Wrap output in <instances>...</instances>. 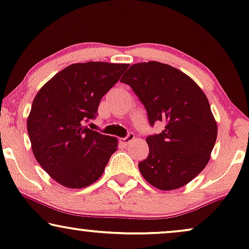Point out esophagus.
Here are the masks:
<instances>
[{
  "label": "esophagus",
  "mask_w": 249,
  "mask_h": 249,
  "mask_svg": "<svg viewBox=\"0 0 249 249\" xmlns=\"http://www.w3.org/2000/svg\"><path fill=\"white\" fill-rule=\"evenodd\" d=\"M134 139H135V135L132 134V132H130V134H128L124 138H120V142L124 145H128V144H130V142L134 141Z\"/></svg>",
  "instance_id": "esophagus-1"
}]
</instances>
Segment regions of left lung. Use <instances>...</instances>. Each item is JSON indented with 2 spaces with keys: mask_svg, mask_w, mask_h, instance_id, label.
Here are the masks:
<instances>
[{
  "mask_svg": "<svg viewBox=\"0 0 249 249\" xmlns=\"http://www.w3.org/2000/svg\"><path fill=\"white\" fill-rule=\"evenodd\" d=\"M120 81L144 104L149 124H165L146 138L142 176L158 189L181 188L203 171L215 145L217 124L206 95L182 71L156 61L132 64Z\"/></svg>",
  "mask_w": 249,
  "mask_h": 249,
  "instance_id": "obj_1",
  "label": "left lung"
}]
</instances>
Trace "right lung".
<instances>
[{"label": "right lung", "instance_id": "right-lung-1", "mask_svg": "<svg viewBox=\"0 0 249 249\" xmlns=\"http://www.w3.org/2000/svg\"><path fill=\"white\" fill-rule=\"evenodd\" d=\"M127 63H73L47 81L34 98L27 130L36 161L67 188H84L103 175L118 149L117 137L87 128L102 97Z\"/></svg>", "mask_w": 249, "mask_h": 249}]
</instances>
